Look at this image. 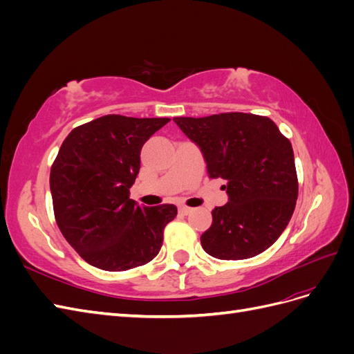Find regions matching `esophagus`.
I'll use <instances>...</instances> for the list:
<instances>
[{
	"label": "esophagus",
	"mask_w": 354,
	"mask_h": 354,
	"mask_svg": "<svg viewBox=\"0 0 354 354\" xmlns=\"http://www.w3.org/2000/svg\"><path fill=\"white\" fill-rule=\"evenodd\" d=\"M178 211H180L181 214H185V216H187L189 212H192V208H190V207H186V205H180V207H178Z\"/></svg>",
	"instance_id": "obj_1"
}]
</instances>
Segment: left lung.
<instances>
[{
	"label": "left lung",
	"mask_w": 354,
	"mask_h": 354,
	"mask_svg": "<svg viewBox=\"0 0 354 354\" xmlns=\"http://www.w3.org/2000/svg\"><path fill=\"white\" fill-rule=\"evenodd\" d=\"M203 155L209 178L226 181L229 202L212 209L202 248L218 260L266 251L292 217L298 180L291 142L267 116L229 112L174 118Z\"/></svg>",
	"instance_id": "8db88e82"
}]
</instances>
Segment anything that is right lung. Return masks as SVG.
Returning a JSON list of instances; mask_svg holds the SVG:
<instances>
[{
    "label": "right lung",
    "mask_w": 354,
    "mask_h": 354,
    "mask_svg": "<svg viewBox=\"0 0 354 354\" xmlns=\"http://www.w3.org/2000/svg\"><path fill=\"white\" fill-rule=\"evenodd\" d=\"M169 118L106 115L82 124L62 143L50 190L57 226L88 264L124 272L152 261L177 207H140L130 187L143 145Z\"/></svg>",
    "instance_id": "obj_1"
}]
</instances>
